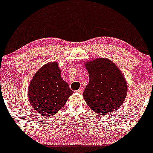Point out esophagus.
Returning <instances> with one entry per match:
<instances>
[{"label": "esophagus", "instance_id": "obj_1", "mask_svg": "<svg viewBox=\"0 0 153 153\" xmlns=\"http://www.w3.org/2000/svg\"><path fill=\"white\" fill-rule=\"evenodd\" d=\"M82 92H83V89H82V88H79L78 90L76 91V93H78V94H82Z\"/></svg>", "mask_w": 153, "mask_h": 153}]
</instances>
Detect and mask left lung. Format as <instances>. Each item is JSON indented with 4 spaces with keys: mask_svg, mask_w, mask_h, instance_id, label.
I'll list each match as a JSON object with an SVG mask.
<instances>
[{
    "mask_svg": "<svg viewBox=\"0 0 153 153\" xmlns=\"http://www.w3.org/2000/svg\"><path fill=\"white\" fill-rule=\"evenodd\" d=\"M85 68L89 82L82 96L88 106L100 115L117 111L127 94V81L120 69L105 57L87 61Z\"/></svg>",
    "mask_w": 153,
    "mask_h": 153,
    "instance_id": "1",
    "label": "left lung"
}]
</instances>
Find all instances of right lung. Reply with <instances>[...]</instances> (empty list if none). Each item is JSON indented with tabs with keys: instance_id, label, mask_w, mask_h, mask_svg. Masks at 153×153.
<instances>
[{
	"instance_id": "1",
	"label": "right lung",
	"mask_w": 153,
	"mask_h": 153,
	"mask_svg": "<svg viewBox=\"0 0 153 153\" xmlns=\"http://www.w3.org/2000/svg\"><path fill=\"white\" fill-rule=\"evenodd\" d=\"M60 74L58 62H47L38 70L29 82V103L39 114L43 117L55 114L73 94Z\"/></svg>"
}]
</instances>
